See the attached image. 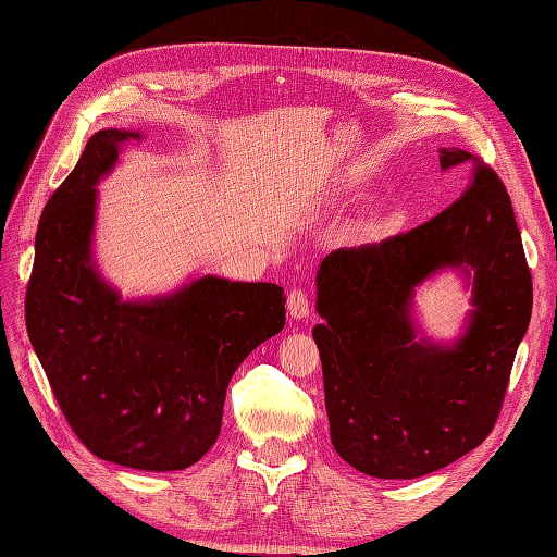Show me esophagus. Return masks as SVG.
Masks as SVG:
<instances>
[{
  "instance_id": "esophagus-1",
  "label": "esophagus",
  "mask_w": 557,
  "mask_h": 557,
  "mask_svg": "<svg viewBox=\"0 0 557 557\" xmlns=\"http://www.w3.org/2000/svg\"><path fill=\"white\" fill-rule=\"evenodd\" d=\"M287 312L292 320H304L310 315V301L304 289H292L287 294Z\"/></svg>"
}]
</instances>
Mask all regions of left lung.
I'll return each mask as SVG.
<instances>
[{"label": "left lung", "mask_w": 557, "mask_h": 557, "mask_svg": "<svg viewBox=\"0 0 557 557\" xmlns=\"http://www.w3.org/2000/svg\"><path fill=\"white\" fill-rule=\"evenodd\" d=\"M463 195L409 233L324 256L312 330L332 445L360 473L411 480L482 445L502 411L512 360L532 318V273L506 185L461 148ZM442 267L474 277V310L451 347L417 339L410 298Z\"/></svg>", "instance_id": "8db88e82"}]
</instances>
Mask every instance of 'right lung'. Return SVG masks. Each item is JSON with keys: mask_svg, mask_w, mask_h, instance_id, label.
<instances>
[{"mask_svg": "<svg viewBox=\"0 0 557 557\" xmlns=\"http://www.w3.org/2000/svg\"><path fill=\"white\" fill-rule=\"evenodd\" d=\"M138 132H96L41 211L25 294L27 336L70 428L98 459L183 470L221 433L235 369L282 332L284 289L205 275L122 301L91 261L96 183Z\"/></svg>", "mask_w": 557, "mask_h": 557, "instance_id": "right-lung-1", "label": "right lung"}]
</instances>
